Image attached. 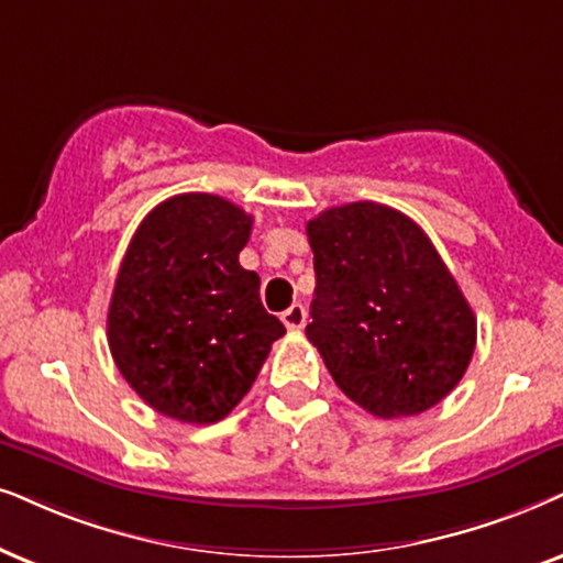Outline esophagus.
<instances>
[{
  "instance_id": "34e87169",
  "label": "esophagus",
  "mask_w": 563,
  "mask_h": 563,
  "mask_svg": "<svg viewBox=\"0 0 563 563\" xmlns=\"http://www.w3.org/2000/svg\"><path fill=\"white\" fill-rule=\"evenodd\" d=\"M280 319H283V324H286L290 332H296V330H301V327L306 324V309H303L301 303H294V306H290V309L283 311Z\"/></svg>"
}]
</instances>
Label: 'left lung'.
Returning <instances> with one entry per match:
<instances>
[{"label": "left lung", "mask_w": 563, "mask_h": 563, "mask_svg": "<svg viewBox=\"0 0 563 563\" xmlns=\"http://www.w3.org/2000/svg\"><path fill=\"white\" fill-rule=\"evenodd\" d=\"M306 236L317 273L306 338L334 384L379 418L444 400L473 358L475 314L421 225L351 202L319 212Z\"/></svg>", "instance_id": "1"}]
</instances>
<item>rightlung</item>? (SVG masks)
Segmentation results:
<instances>
[{"label": "right lung", "mask_w": 563, "mask_h": 563, "mask_svg": "<svg viewBox=\"0 0 563 563\" xmlns=\"http://www.w3.org/2000/svg\"><path fill=\"white\" fill-rule=\"evenodd\" d=\"M252 216L218 195H176L134 231L109 306L113 364L142 400L184 423L236 408L286 327L239 265Z\"/></svg>", "instance_id": "1"}]
</instances>
